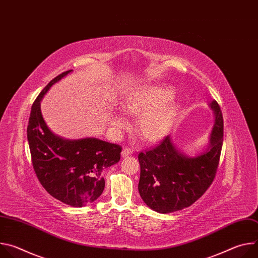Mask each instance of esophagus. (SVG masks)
Segmentation results:
<instances>
[{
  "label": "esophagus",
  "instance_id": "1",
  "mask_svg": "<svg viewBox=\"0 0 258 258\" xmlns=\"http://www.w3.org/2000/svg\"><path fill=\"white\" fill-rule=\"evenodd\" d=\"M131 154H133V150L131 148H127V147H125V148H123L122 152H121V156L122 157H126V156H130Z\"/></svg>",
  "mask_w": 258,
  "mask_h": 258
}]
</instances>
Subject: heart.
<instances>
[{"mask_svg":"<svg viewBox=\"0 0 258 258\" xmlns=\"http://www.w3.org/2000/svg\"><path fill=\"white\" fill-rule=\"evenodd\" d=\"M172 97L169 90L148 87L134 92L122 103L125 112L139 115L138 130L143 138L155 141L162 138L170 128L176 106L165 104ZM112 124L121 128L126 124L125 118L118 113L112 115Z\"/></svg>","mask_w":258,"mask_h":258,"instance_id":"1","label":"heart"}]
</instances>
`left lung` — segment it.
I'll list each match as a JSON object with an SVG mask.
<instances>
[{
	"instance_id": "obj_1",
	"label": "left lung",
	"mask_w": 258,
	"mask_h": 258,
	"mask_svg": "<svg viewBox=\"0 0 258 258\" xmlns=\"http://www.w3.org/2000/svg\"><path fill=\"white\" fill-rule=\"evenodd\" d=\"M209 106L215 120L205 152L189 157L166 136L153 148L139 153V192L143 201L154 211L170 213L189 207L212 183L223 147L224 118L215 100Z\"/></svg>"
}]
</instances>
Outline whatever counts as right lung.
<instances>
[{
    "mask_svg": "<svg viewBox=\"0 0 258 258\" xmlns=\"http://www.w3.org/2000/svg\"><path fill=\"white\" fill-rule=\"evenodd\" d=\"M72 70L53 79L34 100L27 125L32 166L45 190L72 207L97 200L105 187L102 171L120 159L121 147L96 138L65 140L47 126L41 100L48 90Z\"/></svg>",
    "mask_w": 258,
    "mask_h": 258,
    "instance_id": "right-lung-1",
    "label": "right lung"
}]
</instances>
